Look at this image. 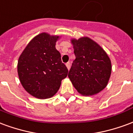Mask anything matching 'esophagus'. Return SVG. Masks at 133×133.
I'll return each mask as SVG.
<instances>
[{"instance_id": "esophagus-1", "label": "esophagus", "mask_w": 133, "mask_h": 133, "mask_svg": "<svg viewBox=\"0 0 133 133\" xmlns=\"http://www.w3.org/2000/svg\"><path fill=\"white\" fill-rule=\"evenodd\" d=\"M66 67H67V68H68V70H69L70 68V63H69V62H68V63H67Z\"/></svg>"}]
</instances>
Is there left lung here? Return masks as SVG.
Here are the masks:
<instances>
[{"label": "left lung", "mask_w": 133, "mask_h": 133, "mask_svg": "<svg viewBox=\"0 0 133 133\" xmlns=\"http://www.w3.org/2000/svg\"><path fill=\"white\" fill-rule=\"evenodd\" d=\"M75 59L68 78L80 94L93 95L103 90L111 75V61L105 51L88 37L71 39Z\"/></svg>", "instance_id": "obj_1"}]
</instances>
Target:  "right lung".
Instances as JSON below:
<instances>
[{
  "label": "right lung",
  "mask_w": 133,
  "mask_h": 133,
  "mask_svg": "<svg viewBox=\"0 0 133 133\" xmlns=\"http://www.w3.org/2000/svg\"><path fill=\"white\" fill-rule=\"evenodd\" d=\"M58 35L40 33L25 47L18 61L21 83L29 94L39 99L52 97L60 88L68 70L55 48Z\"/></svg>",
  "instance_id": "obj_1"
}]
</instances>
